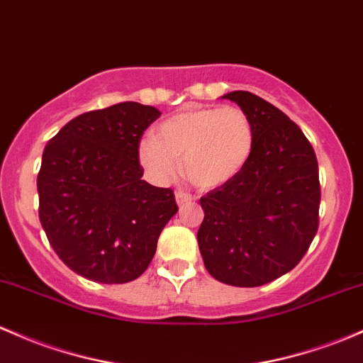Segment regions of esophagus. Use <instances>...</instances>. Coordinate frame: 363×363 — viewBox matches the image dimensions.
<instances>
[{
	"mask_svg": "<svg viewBox=\"0 0 363 363\" xmlns=\"http://www.w3.org/2000/svg\"><path fill=\"white\" fill-rule=\"evenodd\" d=\"M175 200H177V205H179V206H184L186 203L193 201V200H194V196H191V194H189V193H186V191L179 189L177 193H175Z\"/></svg>",
	"mask_w": 363,
	"mask_h": 363,
	"instance_id": "esophagus-1",
	"label": "esophagus"
}]
</instances>
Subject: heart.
<instances>
[{"label": "heart", "instance_id": "b5f03b06", "mask_svg": "<svg viewBox=\"0 0 363 363\" xmlns=\"http://www.w3.org/2000/svg\"><path fill=\"white\" fill-rule=\"evenodd\" d=\"M255 125L238 106L188 108L163 121L155 138L143 139L139 162L155 182L169 181L182 160L200 188H217L240 175L252 160Z\"/></svg>", "mask_w": 363, "mask_h": 363}]
</instances>
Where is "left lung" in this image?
Wrapping results in <instances>:
<instances>
[{"label": "left lung", "instance_id": "obj_1", "mask_svg": "<svg viewBox=\"0 0 363 363\" xmlns=\"http://www.w3.org/2000/svg\"><path fill=\"white\" fill-rule=\"evenodd\" d=\"M255 125L245 170L200 198L198 245L210 276L240 288L264 286L300 264L318 229L315 151L300 127L248 91L227 93Z\"/></svg>", "mask_w": 363, "mask_h": 363}]
</instances>
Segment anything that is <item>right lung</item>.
<instances>
[{
    "label": "right lung",
    "instance_id": "obj_1",
    "mask_svg": "<svg viewBox=\"0 0 363 363\" xmlns=\"http://www.w3.org/2000/svg\"><path fill=\"white\" fill-rule=\"evenodd\" d=\"M123 101L72 118L48 141L38 174L39 220L60 260L101 284L148 269L179 210L174 191L143 181L139 143L160 117Z\"/></svg>",
    "mask_w": 363,
    "mask_h": 363
}]
</instances>
